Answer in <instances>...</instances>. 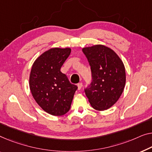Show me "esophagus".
Listing matches in <instances>:
<instances>
[{"instance_id": "1", "label": "esophagus", "mask_w": 152, "mask_h": 152, "mask_svg": "<svg viewBox=\"0 0 152 152\" xmlns=\"http://www.w3.org/2000/svg\"><path fill=\"white\" fill-rule=\"evenodd\" d=\"M83 83H78V89H79V90H80L81 89H82V87H83Z\"/></svg>"}]
</instances>
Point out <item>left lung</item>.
Returning a JSON list of instances; mask_svg holds the SVG:
<instances>
[{
    "mask_svg": "<svg viewBox=\"0 0 152 152\" xmlns=\"http://www.w3.org/2000/svg\"><path fill=\"white\" fill-rule=\"evenodd\" d=\"M91 70V83L85 92L91 105L107 110L118 100L126 84V71L118 55L103 45L84 48Z\"/></svg>",
    "mask_w": 152,
    "mask_h": 152,
    "instance_id": "8db88e82",
    "label": "left lung"
}]
</instances>
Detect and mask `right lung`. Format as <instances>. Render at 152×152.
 Wrapping results in <instances>:
<instances>
[{
    "instance_id": "right-lung-1",
    "label": "right lung",
    "mask_w": 152,
    "mask_h": 152,
    "mask_svg": "<svg viewBox=\"0 0 152 152\" xmlns=\"http://www.w3.org/2000/svg\"><path fill=\"white\" fill-rule=\"evenodd\" d=\"M70 53V48L50 49L36 59L31 68V94L43 110L54 116H61L69 111L78 89L60 70Z\"/></svg>"
}]
</instances>
